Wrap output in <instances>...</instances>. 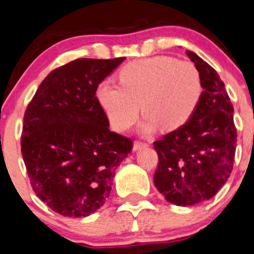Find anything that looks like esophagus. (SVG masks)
I'll return each instance as SVG.
<instances>
[{"label":"esophagus","mask_w":254,"mask_h":254,"mask_svg":"<svg viewBox=\"0 0 254 254\" xmlns=\"http://www.w3.org/2000/svg\"><path fill=\"white\" fill-rule=\"evenodd\" d=\"M143 147H147V143L140 142V141H135L134 145H132V151L136 152V151H138V149H141Z\"/></svg>","instance_id":"esophagus-1"}]
</instances>
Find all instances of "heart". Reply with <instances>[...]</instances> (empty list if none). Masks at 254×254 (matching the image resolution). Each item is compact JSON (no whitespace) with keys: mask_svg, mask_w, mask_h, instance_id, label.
Instances as JSON below:
<instances>
[{"mask_svg":"<svg viewBox=\"0 0 254 254\" xmlns=\"http://www.w3.org/2000/svg\"><path fill=\"white\" fill-rule=\"evenodd\" d=\"M120 85L105 80L96 90L98 103L112 127L118 131L146 114L140 131L151 134L163 125L165 130L183 127L196 111L202 97V80L196 66L173 57L145 58L123 66Z\"/></svg>","mask_w":254,"mask_h":254,"instance_id":"obj_1","label":"heart"}]
</instances>
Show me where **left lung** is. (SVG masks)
<instances>
[{
  "instance_id": "8db88e82",
  "label": "left lung",
  "mask_w": 254,
  "mask_h": 254,
  "mask_svg": "<svg viewBox=\"0 0 254 254\" xmlns=\"http://www.w3.org/2000/svg\"><path fill=\"white\" fill-rule=\"evenodd\" d=\"M186 55L202 80V97L183 127L153 143L158 154L154 186L168 202L193 205L210 199L233 170L237 132L234 107L217 71L192 51Z\"/></svg>"
}]
</instances>
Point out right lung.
<instances>
[{
    "label": "right lung",
    "instance_id": "add662e5",
    "mask_svg": "<svg viewBox=\"0 0 254 254\" xmlns=\"http://www.w3.org/2000/svg\"><path fill=\"white\" fill-rule=\"evenodd\" d=\"M125 58H80L51 71L24 114L21 154L36 196L64 217L105 204L130 138L109 130L100 82Z\"/></svg>",
    "mask_w": 254,
    "mask_h": 254
}]
</instances>
